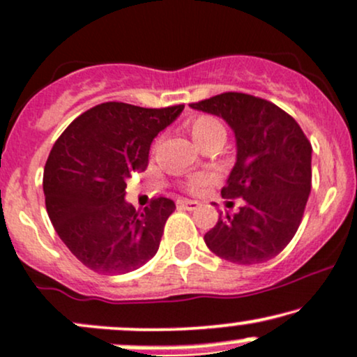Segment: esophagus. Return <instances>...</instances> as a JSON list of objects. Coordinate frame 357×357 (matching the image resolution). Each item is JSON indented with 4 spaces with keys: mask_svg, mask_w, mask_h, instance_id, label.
Segmentation results:
<instances>
[{
    "mask_svg": "<svg viewBox=\"0 0 357 357\" xmlns=\"http://www.w3.org/2000/svg\"><path fill=\"white\" fill-rule=\"evenodd\" d=\"M176 204H178V208L186 209V211H195V209L199 208V203H197V201H191V199H179Z\"/></svg>",
    "mask_w": 357,
    "mask_h": 357,
    "instance_id": "obj_1",
    "label": "esophagus"
}]
</instances>
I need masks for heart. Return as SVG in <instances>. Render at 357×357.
<instances>
[{
    "label": "heart",
    "mask_w": 357,
    "mask_h": 357,
    "mask_svg": "<svg viewBox=\"0 0 357 357\" xmlns=\"http://www.w3.org/2000/svg\"><path fill=\"white\" fill-rule=\"evenodd\" d=\"M190 132L192 139L196 141L201 148H206L214 141H225V128L218 119L211 118V116H199V118L192 119L190 123ZM216 183V174L209 173V171H203V173H196L188 176V179L184 181V188L192 195H201L208 190L209 186Z\"/></svg>",
    "instance_id": "heart-1"
}]
</instances>
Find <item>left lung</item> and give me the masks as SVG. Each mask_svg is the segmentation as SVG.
Returning <instances> with one entry per match:
<instances>
[{"instance_id": "left-lung-1", "label": "left lung", "mask_w": 357, "mask_h": 357, "mask_svg": "<svg viewBox=\"0 0 357 357\" xmlns=\"http://www.w3.org/2000/svg\"><path fill=\"white\" fill-rule=\"evenodd\" d=\"M192 109L220 116L236 137V162L222 197H243L234 214L220 213L204 243L236 264L273 259L301 225L311 192V143L293 116L244 93H222L192 102Z\"/></svg>"}]
</instances>
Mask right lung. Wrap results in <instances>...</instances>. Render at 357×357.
<instances>
[{
	"label": "right lung",
	"instance_id": "right-lung-1",
	"mask_svg": "<svg viewBox=\"0 0 357 357\" xmlns=\"http://www.w3.org/2000/svg\"><path fill=\"white\" fill-rule=\"evenodd\" d=\"M183 109L102 102L78 116L54 143L43 176L46 211L86 268L114 276L135 271L158 252L176 206L156 197L137 211L124 197L126 181L146 169L153 139Z\"/></svg>",
	"mask_w": 357,
	"mask_h": 357
}]
</instances>
